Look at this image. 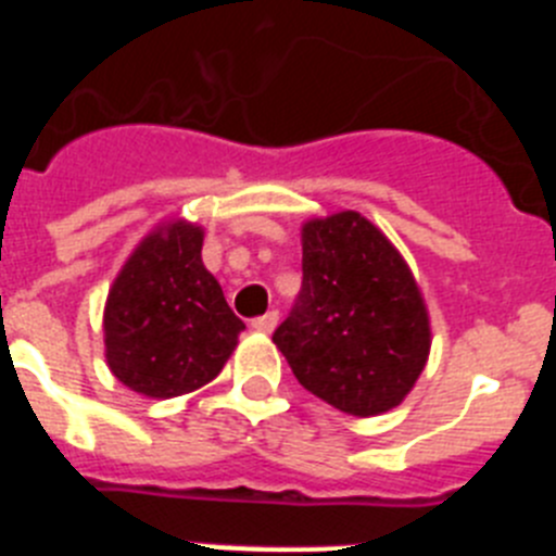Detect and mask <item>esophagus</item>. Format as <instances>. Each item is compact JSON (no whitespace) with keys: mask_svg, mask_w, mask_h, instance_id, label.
Segmentation results:
<instances>
[{"mask_svg":"<svg viewBox=\"0 0 556 556\" xmlns=\"http://www.w3.org/2000/svg\"><path fill=\"white\" fill-rule=\"evenodd\" d=\"M250 326H253L255 331L269 333L275 326H278V312H267V314H262V317H253V320H250Z\"/></svg>","mask_w":556,"mask_h":556,"instance_id":"obj_1","label":"esophagus"}]
</instances>
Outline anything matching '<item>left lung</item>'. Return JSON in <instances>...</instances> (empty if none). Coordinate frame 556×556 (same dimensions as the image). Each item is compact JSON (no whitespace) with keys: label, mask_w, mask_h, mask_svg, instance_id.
<instances>
[{"label":"left lung","mask_w":556,"mask_h":556,"mask_svg":"<svg viewBox=\"0 0 556 556\" xmlns=\"http://www.w3.org/2000/svg\"><path fill=\"white\" fill-rule=\"evenodd\" d=\"M273 342L294 378L356 417L392 409L429 358L431 331L409 267L356 211L303 228V283Z\"/></svg>","instance_id":"1"}]
</instances>
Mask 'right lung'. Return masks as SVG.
Returning <instances> with one entry per match:
<instances>
[{"instance_id":"1","label":"right lung","mask_w":556,"mask_h":556,"mask_svg":"<svg viewBox=\"0 0 556 556\" xmlns=\"http://www.w3.org/2000/svg\"><path fill=\"white\" fill-rule=\"evenodd\" d=\"M203 230L175 223L127 258L105 303V356L132 392L175 397L223 370L244 323L203 267Z\"/></svg>"}]
</instances>
